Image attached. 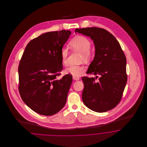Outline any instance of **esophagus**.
<instances>
[{
	"instance_id": "1",
	"label": "esophagus",
	"mask_w": 147,
	"mask_h": 147,
	"mask_svg": "<svg viewBox=\"0 0 147 147\" xmlns=\"http://www.w3.org/2000/svg\"><path fill=\"white\" fill-rule=\"evenodd\" d=\"M73 79L74 80H79V79H80V78L78 77H75V76H73Z\"/></svg>"
}]
</instances>
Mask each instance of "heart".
Segmentation results:
<instances>
[{
    "label": "heart",
    "instance_id": "heart-1",
    "mask_svg": "<svg viewBox=\"0 0 147 147\" xmlns=\"http://www.w3.org/2000/svg\"><path fill=\"white\" fill-rule=\"evenodd\" d=\"M69 45L71 49H74L81 53L80 60L87 61L90 60L92 56L93 52L91 47V42L86 37L78 35L73 37L69 42ZM68 51L66 48H62L61 51V57L62 63L64 65L68 64ZM85 70V68L83 65H71L65 70V73L73 76L79 77L81 76Z\"/></svg>",
    "mask_w": 147,
    "mask_h": 147
}]
</instances>
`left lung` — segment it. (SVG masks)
Returning a JSON list of instances; mask_svg holds the SVG:
<instances>
[{
    "instance_id": "left-lung-1",
    "label": "left lung",
    "mask_w": 147,
    "mask_h": 147,
    "mask_svg": "<svg viewBox=\"0 0 147 147\" xmlns=\"http://www.w3.org/2000/svg\"><path fill=\"white\" fill-rule=\"evenodd\" d=\"M75 32L90 37L95 55L86 74L100 75L82 77V99L91 110L104 112L113 109L122 98L127 80L126 58L116 38L108 31L95 27L76 28Z\"/></svg>"
}]
</instances>
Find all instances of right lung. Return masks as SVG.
Returning <instances> with one entry per match:
<instances>
[{
    "label": "right lung",
    "instance_id": "obj_1",
    "mask_svg": "<svg viewBox=\"0 0 147 147\" xmlns=\"http://www.w3.org/2000/svg\"><path fill=\"white\" fill-rule=\"evenodd\" d=\"M69 30L46 32L27 45L18 67L19 91L31 110L45 116L53 115L65 104L72 76H64L61 51Z\"/></svg>",
    "mask_w": 147,
    "mask_h": 147
}]
</instances>
